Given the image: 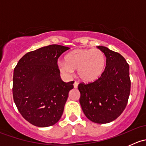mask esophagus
I'll use <instances>...</instances> for the list:
<instances>
[{"mask_svg":"<svg viewBox=\"0 0 146 146\" xmlns=\"http://www.w3.org/2000/svg\"><path fill=\"white\" fill-rule=\"evenodd\" d=\"M78 85V83L77 82H74V83H73V86H74V88H77Z\"/></svg>","mask_w":146,"mask_h":146,"instance_id":"34e87169","label":"esophagus"}]
</instances>
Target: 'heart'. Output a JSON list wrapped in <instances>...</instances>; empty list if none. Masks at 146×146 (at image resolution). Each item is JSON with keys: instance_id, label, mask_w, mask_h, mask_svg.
I'll return each instance as SVG.
<instances>
[{"instance_id": "1", "label": "heart", "mask_w": 146, "mask_h": 146, "mask_svg": "<svg viewBox=\"0 0 146 146\" xmlns=\"http://www.w3.org/2000/svg\"><path fill=\"white\" fill-rule=\"evenodd\" d=\"M66 62L59 61L58 66L64 74L70 76L78 69V76L82 81L92 82L100 78L106 66V56L102 51L92 48H79L69 53Z\"/></svg>"}]
</instances>
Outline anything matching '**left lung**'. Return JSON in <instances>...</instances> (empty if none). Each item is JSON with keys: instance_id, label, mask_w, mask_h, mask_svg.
<instances>
[{"instance_id": "8db88e82", "label": "left lung", "mask_w": 146, "mask_h": 146, "mask_svg": "<svg viewBox=\"0 0 146 146\" xmlns=\"http://www.w3.org/2000/svg\"><path fill=\"white\" fill-rule=\"evenodd\" d=\"M105 54L106 67L98 80L78 88L80 104L88 119L97 123H107L121 114L128 103L131 90L129 66L119 53L99 46Z\"/></svg>"}]
</instances>
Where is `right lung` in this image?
<instances>
[{"label": "right lung", "instance_id": "1", "mask_svg": "<svg viewBox=\"0 0 146 146\" xmlns=\"http://www.w3.org/2000/svg\"><path fill=\"white\" fill-rule=\"evenodd\" d=\"M68 47L52 44L28 52L14 69L13 96L23 118L38 127L58 121L74 81L61 80L58 58Z\"/></svg>", "mask_w": 146, "mask_h": 146}]
</instances>
